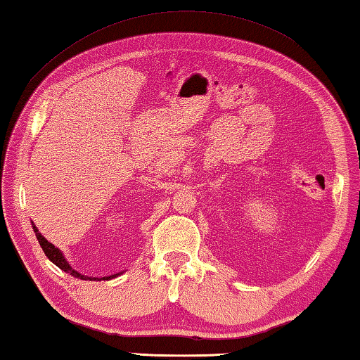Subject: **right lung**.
Returning a JSON list of instances; mask_svg holds the SVG:
<instances>
[{
  "instance_id": "right-lung-1",
  "label": "right lung",
  "mask_w": 360,
  "mask_h": 360,
  "mask_svg": "<svg viewBox=\"0 0 360 360\" xmlns=\"http://www.w3.org/2000/svg\"><path fill=\"white\" fill-rule=\"evenodd\" d=\"M33 230H34V233H36V238H38L39 245H41V248H42V251H44V254L47 255V259H49V260L53 262V264H56L58 268H62L63 271H66V273H71L72 276L81 278V279H92V278H87V276L81 275V273H77L76 270H72V268L70 266L68 262L65 260L63 254L60 252L58 249L52 245V243H49V241L44 238V236H42V235L39 233L38 229H36L34 225H33ZM111 278H114V276H108V278H101V279H111ZM94 279H98V278H94ZM101 279H100V281H101Z\"/></svg>"
}]
</instances>
